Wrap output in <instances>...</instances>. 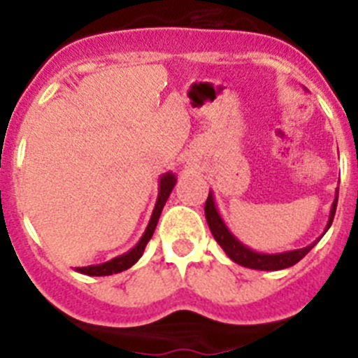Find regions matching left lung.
Wrapping results in <instances>:
<instances>
[{"mask_svg":"<svg viewBox=\"0 0 358 358\" xmlns=\"http://www.w3.org/2000/svg\"><path fill=\"white\" fill-rule=\"evenodd\" d=\"M337 196H339V188L336 189V199L332 202V208H330V216L329 222H327V227H324V232L329 231L330 225L334 222V216H336V208H337ZM206 220H208V225L211 229L213 238L216 239V243L224 248L225 254L232 259L234 262L241 264L245 268H252V270H264V271H275V270H284V268H289L293 264H296L300 259L306 257L310 250L314 248V245L321 239L320 238L310 243L309 247L306 248H296V250H287L280 252V254H262V252H255L252 248H248L247 245H243L229 231V227L225 225V222L220 216L218 208L215 204V196H213V192H209L208 201H206Z\"/></svg>","mask_w":358,"mask_h":358,"instance_id":"1","label":"left lung"}]
</instances>
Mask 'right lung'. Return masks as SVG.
<instances>
[{"label": "right lung", "mask_w": 358, "mask_h": 358, "mask_svg": "<svg viewBox=\"0 0 358 358\" xmlns=\"http://www.w3.org/2000/svg\"><path fill=\"white\" fill-rule=\"evenodd\" d=\"M176 181L177 179L172 172H166L159 177L157 201H156V206H154L152 216H150V220H149V225H147L145 232H143V236L140 238L138 243L134 245L129 252L119 255V257H113L111 261L103 262V264H92V266L76 268V271H80V273H85V275H90V277H106V275L120 273V271H124V270H127V268L133 266L134 262L142 257L143 250H145L147 243H149V239L152 238L154 229H156V225H157V220H159V216H162L163 206H165L166 199H169L170 193H172L173 186H176Z\"/></svg>", "instance_id": "obj_1"}]
</instances>
